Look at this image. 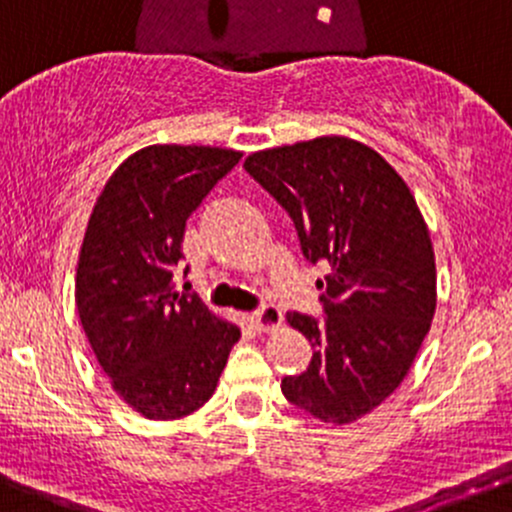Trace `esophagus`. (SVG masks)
I'll list each match as a JSON object with an SVG mask.
<instances>
[{
	"label": "esophagus",
	"mask_w": 512,
	"mask_h": 512,
	"mask_svg": "<svg viewBox=\"0 0 512 512\" xmlns=\"http://www.w3.org/2000/svg\"><path fill=\"white\" fill-rule=\"evenodd\" d=\"M251 323H254L261 333H268V330H276L278 325L283 323V313L273 303H263L261 308H256L254 313H251Z\"/></svg>",
	"instance_id": "obj_1"
}]
</instances>
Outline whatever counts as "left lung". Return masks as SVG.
<instances>
[{
	"mask_svg": "<svg viewBox=\"0 0 512 512\" xmlns=\"http://www.w3.org/2000/svg\"><path fill=\"white\" fill-rule=\"evenodd\" d=\"M246 172L293 219L325 318L288 313L313 345L308 370L283 377L295 407L325 424L370 414L402 384L431 328L436 263L407 182L379 152L330 135L246 157Z\"/></svg>",
	"mask_w": 512,
	"mask_h": 512,
	"instance_id": "left-lung-1",
	"label": "left lung"
}]
</instances>
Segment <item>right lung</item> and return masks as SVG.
I'll return each mask as SVG.
<instances>
[{"label": "right lung", "instance_id": "right-lung-1", "mask_svg": "<svg viewBox=\"0 0 512 512\" xmlns=\"http://www.w3.org/2000/svg\"><path fill=\"white\" fill-rule=\"evenodd\" d=\"M239 160L221 147H142L105 182L88 219L78 315L113 389L147 419L197 412L241 337L175 286L187 219Z\"/></svg>", "mask_w": 512, "mask_h": 512}]
</instances>
